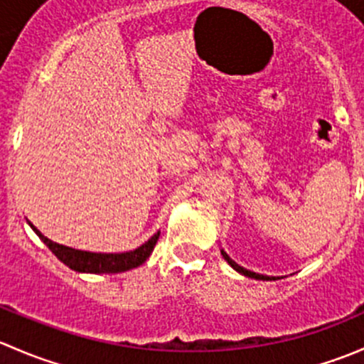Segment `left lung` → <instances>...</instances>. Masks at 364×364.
<instances>
[{
    "label": "left lung",
    "instance_id": "1",
    "mask_svg": "<svg viewBox=\"0 0 364 364\" xmlns=\"http://www.w3.org/2000/svg\"><path fill=\"white\" fill-rule=\"evenodd\" d=\"M222 255H223V259H225L227 262H229L230 266L234 267V269H236V271H240V273H241V274H245V277H248V278H255V280H274L273 277H266V274H259V273H253V271H248V269H245V267H241L240 264H236V262H234V260L230 259V257L227 255V253L223 252V250H222Z\"/></svg>",
    "mask_w": 364,
    "mask_h": 364
}]
</instances>
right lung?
<instances>
[{"label":"right lung","instance_id":"right-lung-1","mask_svg":"<svg viewBox=\"0 0 364 364\" xmlns=\"http://www.w3.org/2000/svg\"><path fill=\"white\" fill-rule=\"evenodd\" d=\"M31 225V223H29ZM33 227V225H31ZM36 234H38L40 240L49 247V250L58 257L63 264H67L70 269L79 271V273H123V271L134 269V267L141 266L146 262L149 255H151L153 248H155L156 241H159L160 232H156L155 236L149 241H146L142 247L135 248L132 252L124 253H91V252H82L75 250V248L63 247V245H58L54 241H50L49 237L43 236L38 229L33 227Z\"/></svg>","mask_w":364,"mask_h":364}]
</instances>
